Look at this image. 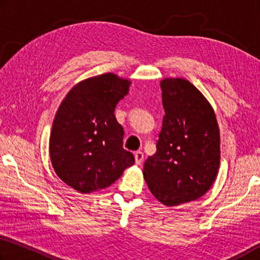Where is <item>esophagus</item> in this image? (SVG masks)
<instances>
[{
    "label": "esophagus",
    "instance_id": "34e87169",
    "mask_svg": "<svg viewBox=\"0 0 260 260\" xmlns=\"http://www.w3.org/2000/svg\"><path fill=\"white\" fill-rule=\"evenodd\" d=\"M144 160V154L143 152H136L135 153V161H136V165H140V163L143 162Z\"/></svg>",
    "mask_w": 260,
    "mask_h": 260
}]
</instances>
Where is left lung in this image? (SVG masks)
<instances>
[{
	"label": "left lung",
	"instance_id": "1",
	"mask_svg": "<svg viewBox=\"0 0 260 260\" xmlns=\"http://www.w3.org/2000/svg\"><path fill=\"white\" fill-rule=\"evenodd\" d=\"M160 85L166 115L143 174L154 197L175 207L210 189L219 169L220 135L210 103L188 80L168 77Z\"/></svg>",
	"mask_w": 260,
	"mask_h": 260
}]
</instances>
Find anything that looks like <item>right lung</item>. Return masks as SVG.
<instances>
[{
    "label": "right lung",
    "mask_w": 260,
    "mask_h": 260,
    "mask_svg": "<svg viewBox=\"0 0 260 260\" xmlns=\"http://www.w3.org/2000/svg\"><path fill=\"white\" fill-rule=\"evenodd\" d=\"M131 82L113 73L73 86L54 116L49 140L52 167L63 183L88 194L106 188L135 163L123 148V127L114 115Z\"/></svg>",
    "instance_id": "1"
}]
</instances>
